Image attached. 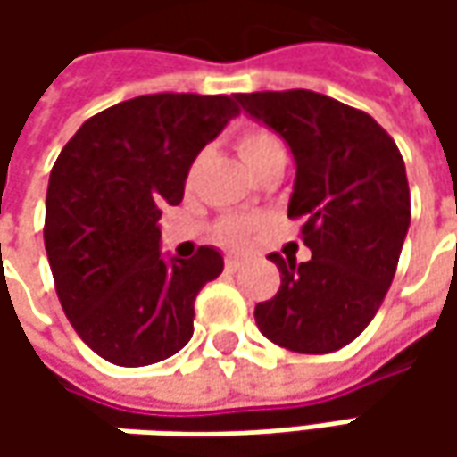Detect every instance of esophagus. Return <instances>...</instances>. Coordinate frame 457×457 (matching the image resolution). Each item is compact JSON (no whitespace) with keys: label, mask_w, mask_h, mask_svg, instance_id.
Returning <instances> with one entry per match:
<instances>
[{"label":"esophagus","mask_w":457,"mask_h":457,"mask_svg":"<svg viewBox=\"0 0 457 457\" xmlns=\"http://www.w3.org/2000/svg\"><path fill=\"white\" fill-rule=\"evenodd\" d=\"M241 267H244V262H241L238 256H226V272L234 274V272H238Z\"/></svg>","instance_id":"esophagus-1"}]
</instances>
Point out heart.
<instances>
[{
    "instance_id": "obj_1",
    "label": "heart",
    "mask_w": 457,
    "mask_h": 457,
    "mask_svg": "<svg viewBox=\"0 0 457 457\" xmlns=\"http://www.w3.org/2000/svg\"><path fill=\"white\" fill-rule=\"evenodd\" d=\"M234 145H237L241 162L249 170H256V167L264 165L267 160H274V157H285L282 142L277 139V134L270 132L267 127H259V124L244 127L237 134ZM252 234H254V223L246 219H226L219 223V238L231 244V246L246 244Z\"/></svg>"
}]
</instances>
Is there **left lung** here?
Masks as SVG:
<instances>
[{
  "instance_id": "left-lung-1",
  "label": "left lung",
  "mask_w": 457,
  "mask_h": 457,
  "mask_svg": "<svg viewBox=\"0 0 457 457\" xmlns=\"http://www.w3.org/2000/svg\"><path fill=\"white\" fill-rule=\"evenodd\" d=\"M241 109L290 145L297 175L290 219L310 262L270 254L279 290L254 320L295 353H333L361 336L395 279L410 228V183L395 139L366 112L292 88L234 94Z\"/></svg>"
}]
</instances>
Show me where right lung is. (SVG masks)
I'll return each instance as SVG.
<instances>
[{"instance_id": "add662e5", "label": "right lung", "mask_w": 457, "mask_h": 457, "mask_svg": "<svg viewBox=\"0 0 457 457\" xmlns=\"http://www.w3.org/2000/svg\"><path fill=\"white\" fill-rule=\"evenodd\" d=\"M237 114L223 94L129 98L83 121L50 170L43 234L55 292L80 341L109 363L150 366L190 341L195 297L223 259L201 246L165 262L157 220Z\"/></svg>"}]
</instances>
